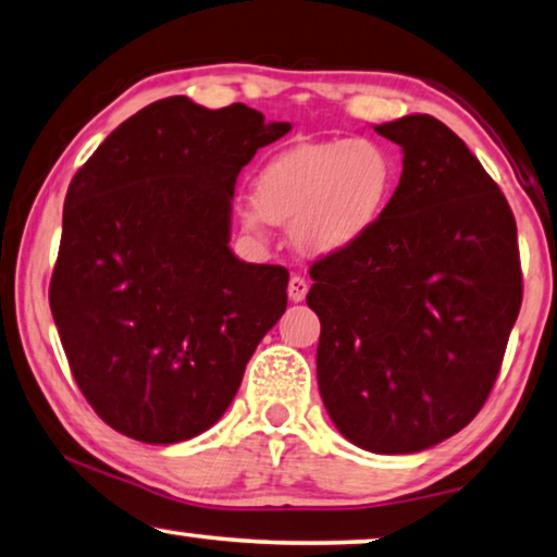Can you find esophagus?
I'll return each mask as SVG.
<instances>
[{
  "label": "esophagus",
  "instance_id": "34e87169",
  "mask_svg": "<svg viewBox=\"0 0 557 557\" xmlns=\"http://www.w3.org/2000/svg\"><path fill=\"white\" fill-rule=\"evenodd\" d=\"M306 294H309V284H306V278H301V276L288 278V298H292V301H296V304L304 301Z\"/></svg>",
  "mask_w": 557,
  "mask_h": 557
}]
</instances>
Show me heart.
I'll return each instance as SVG.
<instances>
[{"mask_svg":"<svg viewBox=\"0 0 557 557\" xmlns=\"http://www.w3.org/2000/svg\"><path fill=\"white\" fill-rule=\"evenodd\" d=\"M394 183V158L382 143H306L278 152L261 168L253 200L240 213L251 228L292 223L301 251L329 256L354 246L382 221Z\"/></svg>","mask_w":557,"mask_h":557,"instance_id":"heart-1","label":"heart"}]
</instances>
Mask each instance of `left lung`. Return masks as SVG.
Returning <instances> with one entry per match:
<instances>
[{
  "label": "left lung",
  "mask_w": 557,
  "mask_h": 557,
  "mask_svg": "<svg viewBox=\"0 0 557 557\" xmlns=\"http://www.w3.org/2000/svg\"><path fill=\"white\" fill-rule=\"evenodd\" d=\"M401 178L372 231L311 263L317 376L336 430L409 455L467 426L520 313L518 225L470 148L432 115L374 125Z\"/></svg>",
  "instance_id": "1"
}]
</instances>
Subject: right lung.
I'll list each match as a JSON object with an SVG mask.
<instances>
[{
  "instance_id": "obj_1",
  "label": "right lung",
  "mask_w": 557,
  "mask_h": 557,
  "mask_svg": "<svg viewBox=\"0 0 557 557\" xmlns=\"http://www.w3.org/2000/svg\"><path fill=\"white\" fill-rule=\"evenodd\" d=\"M288 131L175 95L72 178L50 309L79 392L125 437L173 445L213 426L286 311L284 265L240 261L228 240L238 173Z\"/></svg>"
}]
</instances>
